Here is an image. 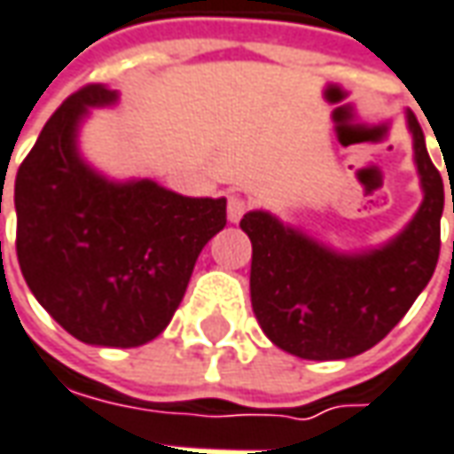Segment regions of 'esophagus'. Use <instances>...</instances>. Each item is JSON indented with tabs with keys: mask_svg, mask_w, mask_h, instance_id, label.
I'll return each instance as SVG.
<instances>
[{
	"mask_svg": "<svg viewBox=\"0 0 454 454\" xmlns=\"http://www.w3.org/2000/svg\"><path fill=\"white\" fill-rule=\"evenodd\" d=\"M246 200H243L241 196H231L228 198V206H226V215L231 223H239L243 218V213H246Z\"/></svg>",
	"mask_w": 454,
	"mask_h": 454,
	"instance_id": "esophagus-1",
	"label": "esophagus"
}]
</instances>
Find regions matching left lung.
Masks as SVG:
<instances>
[{"mask_svg": "<svg viewBox=\"0 0 454 454\" xmlns=\"http://www.w3.org/2000/svg\"><path fill=\"white\" fill-rule=\"evenodd\" d=\"M404 120L412 135L422 203L389 241L339 251L271 211L258 208L241 218L254 246L251 306L263 334L278 349L314 362L367 352L397 326L430 284L440 256L445 191L419 122L410 110Z\"/></svg>", "mask_w": 454, "mask_h": 454, "instance_id": "obj_1", "label": "left lung"}]
</instances>
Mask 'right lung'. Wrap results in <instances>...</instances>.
<instances>
[{"label":"right lung","instance_id":"right-lung-1","mask_svg":"<svg viewBox=\"0 0 454 454\" xmlns=\"http://www.w3.org/2000/svg\"><path fill=\"white\" fill-rule=\"evenodd\" d=\"M118 102V90L90 85L59 105L17 170L14 211L35 299L74 339L130 349L170 324L203 246L226 226V198L110 178L90 163L80 130Z\"/></svg>","mask_w":454,"mask_h":454}]
</instances>
